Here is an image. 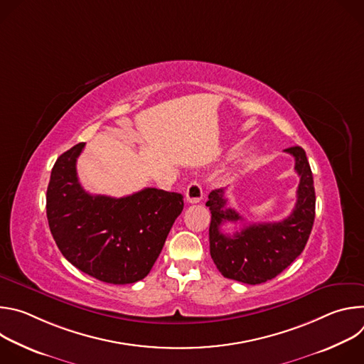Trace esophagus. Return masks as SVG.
Instances as JSON below:
<instances>
[{"label":"esophagus","instance_id":"obj_1","mask_svg":"<svg viewBox=\"0 0 364 364\" xmlns=\"http://www.w3.org/2000/svg\"><path fill=\"white\" fill-rule=\"evenodd\" d=\"M186 198L188 203H198L203 198V188L198 181H191L186 190Z\"/></svg>","mask_w":364,"mask_h":364}]
</instances>
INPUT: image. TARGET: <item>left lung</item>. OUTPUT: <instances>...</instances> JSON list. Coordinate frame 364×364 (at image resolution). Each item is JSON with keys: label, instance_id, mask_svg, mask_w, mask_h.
<instances>
[{"label": "left lung", "instance_id": "obj_1", "mask_svg": "<svg viewBox=\"0 0 364 364\" xmlns=\"http://www.w3.org/2000/svg\"><path fill=\"white\" fill-rule=\"evenodd\" d=\"M299 176L292 213L275 223H253L233 236L220 230L223 223H236L242 216L228 207L225 188L213 190L205 205L210 209V255L225 278L256 285L267 282L288 268L304 250L316 218L314 180L305 151L287 148Z\"/></svg>", "mask_w": 364, "mask_h": 364}]
</instances>
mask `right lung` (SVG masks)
Segmentation results:
<instances>
[{
  "label": "right lung",
  "instance_id": "1",
  "mask_svg": "<svg viewBox=\"0 0 364 364\" xmlns=\"http://www.w3.org/2000/svg\"><path fill=\"white\" fill-rule=\"evenodd\" d=\"M85 142L63 152L51 170L46 212L53 239L68 261L108 284L144 279L184 207L180 193L144 188L127 197L83 190L76 161Z\"/></svg>",
  "mask_w": 364,
  "mask_h": 364
}]
</instances>
